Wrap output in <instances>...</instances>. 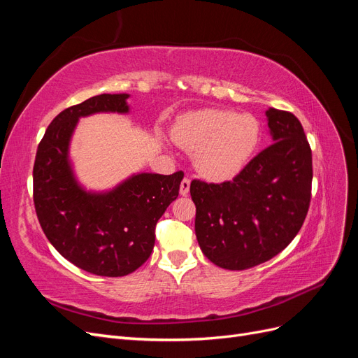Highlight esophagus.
<instances>
[{
  "label": "esophagus",
  "mask_w": 358,
  "mask_h": 358,
  "mask_svg": "<svg viewBox=\"0 0 358 358\" xmlns=\"http://www.w3.org/2000/svg\"><path fill=\"white\" fill-rule=\"evenodd\" d=\"M189 187H191V180L188 178H185V179L180 182V189H179L180 196H188V194H189Z\"/></svg>",
  "instance_id": "obj_1"
}]
</instances>
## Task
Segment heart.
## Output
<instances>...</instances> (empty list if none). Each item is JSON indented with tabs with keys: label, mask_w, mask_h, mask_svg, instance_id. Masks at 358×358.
<instances>
[{
	"label": "heart",
	"mask_w": 358,
	"mask_h": 358,
	"mask_svg": "<svg viewBox=\"0 0 358 358\" xmlns=\"http://www.w3.org/2000/svg\"><path fill=\"white\" fill-rule=\"evenodd\" d=\"M171 138L194 154V167L203 178L227 182L239 176L252 159L262 128L249 113L201 109L178 117Z\"/></svg>",
	"instance_id": "heart-1"
}]
</instances>
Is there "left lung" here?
I'll return each instance as SVG.
<instances>
[{
	"label": "left lung",
	"instance_id": "obj_1",
	"mask_svg": "<svg viewBox=\"0 0 358 358\" xmlns=\"http://www.w3.org/2000/svg\"><path fill=\"white\" fill-rule=\"evenodd\" d=\"M272 145L231 182H191L196 236L203 254L227 270L278 255L294 239L310 201L312 152L299 119L266 110Z\"/></svg>",
	"mask_w": 358,
	"mask_h": 358
}]
</instances>
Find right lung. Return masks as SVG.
Returning a JSON list of instances; mask_svg holds the SVG:
<instances>
[{
    "instance_id": "obj_1",
    "label": "right lung",
    "mask_w": 358,
    "mask_h": 358,
    "mask_svg": "<svg viewBox=\"0 0 358 358\" xmlns=\"http://www.w3.org/2000/svg\"><path fill=\"white\" fill-rule=\"evenodd\" d=\"M129 94H101L62 110L46 129L34 162V204L53 248L92 275L133 273L152 254L155 224L179 196L183 173H133L110 189L76 176L70 145L80 117L129 113Z\"/></svg>"
}]
</instances>
